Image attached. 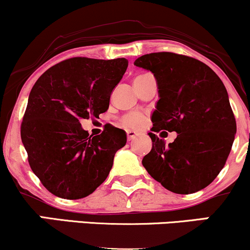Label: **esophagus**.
<instances>
[{"label": "esophagus", "mask_w": 250, "mask_h": 250, "mask_svg": "<svg viewBox=\"0 0 250 250\" xmlns=\"http://www.w3.org/2000/svg\"><path fill=\"white\" fill-rule=\"evenodd\" d=\"M137 135H139V134H137L136 131H134V130H127V137H128L129 141H130V140H134L135 137L137 136Z\"/></svg>", "instance_id": "obj_1"}]
</instances>
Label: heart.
Segmentation results:
<instances>
[{"label": "heart", "instance_id": "heart-1", "mask_svg": "<svg viewBox=\"0 0 250 250\" xmlns=\"http://www.w3.org/2000/svg\"><path fill=\"white\" fill-rule=\"evenodd\" d=\"M145 122L141 114H129L123 119V125L127 128H140Z\"/></svg>", "mask_w": 250, "mask_h": 250}]
</instances>
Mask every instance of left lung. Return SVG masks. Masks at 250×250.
I'll return each instance as SVG.
<instances>
[{
    "label": "left lung",
    "mask_w": 250,
    "mask_h": 250,
    "mask_svg": "<svg viewBox=\"0 0 250 250\" xmlns=\"http://www.w3.org/2000/svg\"><path fill=\"white\" fill-rule=\"evenodd\" d=\"M134 64L151 71L157 82L151 130L177 133L168 146L148 133L153 147L143 167L173 193L206 188L222 170L236 134L225 84L207 64L174 53L147 54Z\"/></svg>",
    "instance_id": "1"
}]
</instances>
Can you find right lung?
I'll return each mask as SVG.
<instances>
[{
  "label": "right lung",
  "instance_id": "1",
  "mask_svg": "<svg viewBox=\"0 0 250 250\" xmlns=\"http://www.w3.org/2000/svg\"><path fill=\"white\" fill-rule=\"evenodd\" d=\"M127 67L125 59L74 57L49 68L34 84L21 139L31 170L51 194L82 199L107 179L127 134L105 125L102 134L91 136L80 120L108 110Z\"/></svg>",
  "mask_w": 250,
  "mask_h": 250
}]
</instances>
